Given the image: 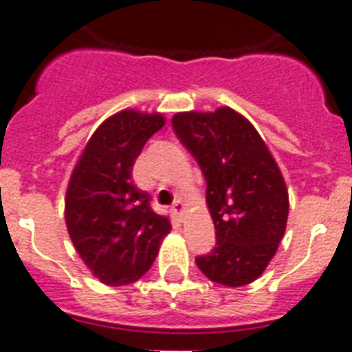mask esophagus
<instances>
[{"label":"esophagus","mask_w":352,"mask_h":352,"mask_svg":"<svg viewBox=\"0 0 352 352\" xmlns=\"http://www.w3.org/2000/svg\"><path fill=\"white\" fill-rule=\"evenodd\" d=\"M171 210H173V215H175L177 219L184 221V217H186V204L182 203V201H175Z\"/></svg>","instance_id":"esophagus-1"}]
</instances>
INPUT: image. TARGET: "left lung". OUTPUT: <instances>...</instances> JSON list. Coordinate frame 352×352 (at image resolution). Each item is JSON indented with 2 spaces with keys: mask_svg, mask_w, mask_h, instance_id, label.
<instances>
[{
  "mask_svg": "<svg viewBox=\"0 0 352 352\" xmlns=\"http://www.w3.org/2000/svg\"><path fill=\"white\" fill-rule=\"evenodd\" d=\"M181 142L206 179V206L217 243L195 259L214 283L256 281L278 252L289 219V190L252 122L228 106L182 111L171 118Z\"/></svg>",
  "mask_w": 352,
  "mask_h": 352,
  "instance_id": "obj_1",
  "label": "left lung"
}]
</instances>
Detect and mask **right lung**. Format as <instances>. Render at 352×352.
Listing matches in <instances>:
<instances>
[{
	"mask_svg": "<svg viewBox=\"0 0 352 352\" xmlns=\"http://www.w3.org/2000/svg\"><path fill=\"white\" fill-rule=\"evenodd\" d=\"M166 124L162 113L122 109L91 135L65 192V225L80 259L107 287L135 283L153 265L170 234L168 215L131 181L148 138Z\"/></svg>",
	"mask_w": 352,
	"mask_h": 352,
	"instance_id": "add662e5",
	"label": "right lung"
}]
</instances>
